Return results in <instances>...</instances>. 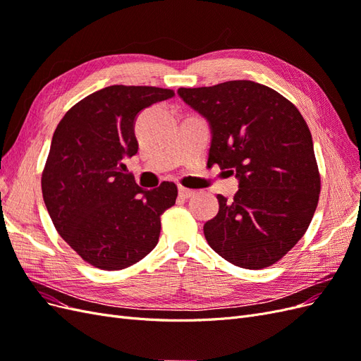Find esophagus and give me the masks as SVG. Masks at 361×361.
<instances>
[{"instance_id": "34e87169", "label": "esophagus", "mask_w": 361, "mask_h": 361, "mask_svg": "<svg viewBox=\"0 0 361 361\" xmlns=\"http://www.w3.org/2000/svg\"><path fill=\"white\" fill-rule=\"evenodd\" d=\"M195 194V191L194 190H188V188H183V187H179V197L180 199H190V197H192V195Z\"/></svg>"}]
</instances>
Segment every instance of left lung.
<instances>
[{
    "instance_id": "left-lung-1",
    "label": "left lung",
    "mask_w": 361,
    "mask_h": 361,
    "mask_svg": "<svg viewBox=\"0 0 361 361\" xmlns=\"http://www.w3.org/2000/svg\"><path fill=\"white\" fill-rule=\"evenodd\" d=\"M178 93L211 125L207 167L216 164L239 180L232 202L216 195L220 209L203 226L207 244L236 267L274 265L307 231L319 200L307 123L285 96L255 81Z\"/></svg>"
}]
</instances>
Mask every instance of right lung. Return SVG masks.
Segmentation results:
<instances>
[{"label": "right lung", "instance_id": "obj_1", "mask_svg": "<svg viewBox=\"0 0 361 361\" xmlns=\"http://www.w3.org/2000/svg\"><path fill=\"white\" fill-rule=\"evenodd\" d=\"M173 96L159 87L110 85L75 104L56 128L43 200L60 236L94 268H128L158 244L161 215L176 203L178 187L140 188L123 159L138 150L137 114Z\"/></svg>", "mask_w": 361, "mask_h": 361}]
</instances>
